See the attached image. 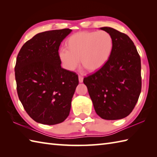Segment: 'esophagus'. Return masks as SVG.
I'll list each match as a JSON object with an SVG mask.
<instances>
[{
  "label": "esophagus",
  "instance_id": "34e87169",
  "mask_svg": "<svg viewBox=\"0 0 157 157\" xmlns=\"http://www.w3.org/2000/svg\"><path fill=\"white\" fill-rule=\"evenodd\" d=\"M78 78H79V83H82V82H83V80H84V78H83V77L81 76V75H79V76H78Z\"/></svg>",
  "mask_w": 157,
  "mask_h": 157
}]
</instances>
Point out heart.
Here are the masks:
<instances>
[{"mask_svg":"<svg viewBox=\"0 0 157 157\" xmlns=\"http://www.w3.org/2000/svg\"><path fill=\"white\" fill-rule=\"evenodd\" d=\"M67 49L59 52L65 68L72 71L79 64L90 72L98 71L109 61L113 51V39L109 32H82L71 35L65 43Z\"/></svg>","mask_w":157,"mask_h":157,"instance_id":"1","label":"heart"}]
</instances>
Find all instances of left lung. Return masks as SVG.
<instances>
[{
    "label": "left lung",
    "mask_w": 157,
    "mask_h": 157,
    "mask_svg": "<svg viewBox=\"0 0 157 157\" xmlns=\"http://www.w3.org/2000/svg\"><path fill=\"white\" fill-rule=\"evenodd\" d=\"M113 39V51L106 64L84 78L96 114L117 120L128 116L141 92V60L128 35L109 27L100 28Z\"/></svg>",
    "instance_id": "obj_1"
}]
</instances>
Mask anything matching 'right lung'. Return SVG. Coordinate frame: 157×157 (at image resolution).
<instances>
[{
    "label": "right lung",
    "mask_w": 157,
    "mask_h": 157,
    "mask_svg": "<svg viewBox=\"0 0 157 157\" xmlns=\"http://www.w3.org/2000/svg\"><path fill=\"white\" fill-rule=\"evenodd\" d=\"M71 32L63 29L39 33L23 45L17 57L19 98L29 116L39 123L58 124L69 116L78 76L61 67L58 51Z\"/></svg>",
    "instance_id": "add662e5"
}]
</instances>
